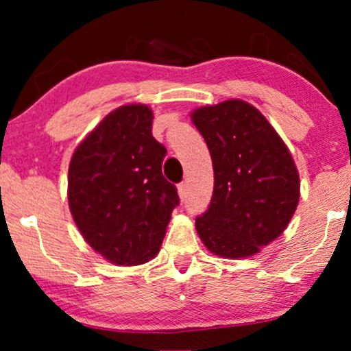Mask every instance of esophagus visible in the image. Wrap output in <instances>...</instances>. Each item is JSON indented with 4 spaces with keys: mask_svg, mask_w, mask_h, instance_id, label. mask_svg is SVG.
I'll use <instances>...</instances> for the list:
<instances>
[{
    "mask_svg": "<svg viewBox=\"0 0 351 351\" xmlns=\"http://www.w3.org/2000/svg\"><path fill=\"white\" fill-rule=\"evenodd\" d=\"M177 189H179V197L184 200L185 197H187V184H185V182L179 184V187H177Z\"/></svg>",
    "mask_w": 351,
    "mask_h": 351,
    "instance_id": "esophagus-1",
    "label": "esophagus"
}]
</instances>
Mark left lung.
Listing matches in <instances>:
<instances>
[{
    "mask_svg": "<svg viewBox=\"0 0 351 351\" xmlns=\"http://www.w3.org/2000/svg\"><path fill=\"white\" fill-rule=\"evenodd\" d=\"M192 121L208 146L215 180L207 212L195 218L197 233L217 256H253L298 208L294 159L261 111L243 100L202 106Z\"/></svg>",
    "mask_w": 351,
    "mask_h": 351,
    "instance_id": "left-lung-1",
    "label": "left lung"
}]
</instances>
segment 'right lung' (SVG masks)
Masks as SVG:
<instances>
[{
	"label": "right lung",
	"instance_id": "1",
	"mask_svg": "<svg viewBox=\"0 0 351 351\" xmlns=\"http://www.w3.org/2000/svg\"><path fill=\"white\" fill-rule=\"evenodd\" d=\"M152 111L125 105L78 144L69 166V207L82 237L119 266L159 253L171 213L179 205L162 176L166 147L152 138Z\"/></svg>",
	"mask_w": 351,
	"mask_h": 351
}]
</instances>
